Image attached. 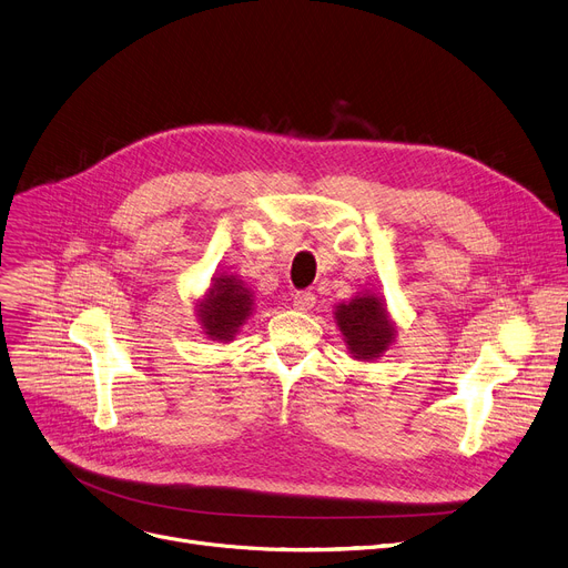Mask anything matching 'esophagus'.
Returning <instances> with one entry per match:
<instances>
[{"instance_id": "obj_1", "label": "esophagus", "mask_w": 568, "mask_h": 568, "mask_svg": "<svg viewBox=\"0 0 568 568\" xmlns=\"http://www.w3.org/2000/svg\"><path fill=\"white\" fill-rule=\"evenodd\" d=\"M316 305V295L312 291H295L293 293V307L300 312H310Z\"/></svg>"}]
</instances>
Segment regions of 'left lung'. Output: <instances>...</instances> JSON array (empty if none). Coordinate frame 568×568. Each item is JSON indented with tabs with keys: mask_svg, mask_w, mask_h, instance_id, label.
<instances>
[{
	"mask_svg": "<svg viewBox=\"0 0 568 568\" xmlns=\"http://www.w3.org/2000/svg\"><path fill=\"white\" fill-rule=\"evenodd\" d=\"M337 325L357 359L378 357L394 335L383 303L374 295H359L351 303H342L337 307Z\"/></svg>",
	"mask_w": 568,
	"mask_h": 568,
	"instance_id": "8db88e82",
	"label": "left lung"
}]
</instances>
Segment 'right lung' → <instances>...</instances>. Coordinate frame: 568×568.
Wrapping results in <instances>:
<instances>
[{"label": "right lung", "mask_w": 568, "mask_h": 568, "mask_svg": "<svg viewBox=\"0 0 568 568\" xmlns=\"http://www.w3.org/2000/svg\"><path fill=\"white\" fill-rule=\"evenodd\" d=\"M252 312V295L239 277H217L209 297L199 305L206 335L213 339H231Z\"/></svg>", "instance_id": "obj_1"}]
</instances>
